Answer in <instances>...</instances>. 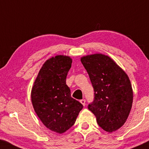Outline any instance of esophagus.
<instances>
[{
  "label": "esophagus",
  "instance_id": "esophagus-1",
  "mask_svg": "<svg viewBox=\"0 0 149 149\" xmlns=\"http://www.w3.org/2000/svg\"><path fill=\"white\" fill-rule=\"evenodd\" d=\"M80 102H81V103L82 104L83 106L86 105V100H84V99L81 100V101H80Z\"/></svg>",
  "mask_w": 149,
  "mask_h": 149
}]
</instances>
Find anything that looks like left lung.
I'll use <instances>...</instances> for the list:
<instances>
[{
    "mask_svg": "<svg viewBox=\"0 0 149 149\" xmlns=\"http://www.w3.org/2000/svg\"><path fill=\"white\" fill-rule=\"evenodd\" d=\"M94 89V100L88 108L106 132L120 129L127 120L133 102L130 78L109 56L101 54L81 59Z\"/></svg>",
    "mask_w": 149,
    "mask_h": 149,
    "instance_id": "8db88e82",
    "label": "left lung"
}]
</instances>
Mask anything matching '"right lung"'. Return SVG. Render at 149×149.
Returning <instances> with one entry per match:
<instances>
[{"instance_id":"obj_1","label":"right lung","mask_w":149,"mask_h":149,"mask_svg":"<svg viewBox=\"0 0 149 149\" xmlns=\"http://www.w3.org/2000/svg\"><path fill=\"white\" fill-rule=\"evenodd\" d=\"M69 56L58 55L44 63L31 93L32 105L42 123L62 134L74 125L83 106L71 96L66 79L71 67Z\"/></svg>"}]
</instances>
